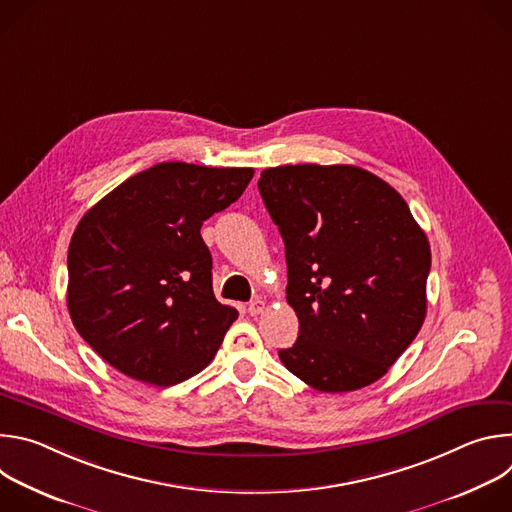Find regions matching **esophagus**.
<instances>
[{"label": "esophagus", "mask_w": 512, "mask_h": 512, "mask_svg": "<svg viewBox=\"0 0 512 512\" xmlns=\"http://www.w3.org/2000/svg\"><path fill=\"white\" fill-rule=\"evenodd\" d=\"M263 310H265V302L263 300H253V302L247 304V314H251V316H257Z\"/></svg>", "instance_id": "esophagus-1"}]
</instances>
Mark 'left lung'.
Here are the masks:
<instances>
[{"label":"left lung","instance_id":"8db88e82","mask_svg":"<svg viewBox=\"0 0 512 512\" xmlns=\"http://www.w3.org/2000/svg\"><path fill=\"white\" fill-rule=\"evenodd\" d=\"M257 186L300 320L296 344L279 350L285 369L322 393L379 381L427 312L431 251L407 202L356 166H277Z\"/></svg>","mask_w":512,"mask_h":512}]
</instances>
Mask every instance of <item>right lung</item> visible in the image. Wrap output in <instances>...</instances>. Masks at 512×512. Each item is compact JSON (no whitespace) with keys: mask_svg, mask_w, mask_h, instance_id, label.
<instances>
[{"mask_svg":"<svg viewBox=\"0 0 512 512\" xmlns=\"http://www.w3.org/2000/svg\"><path fill=\"white\" fill-rule=\"evenodd\" d=\"M253 168L164 162L101 198L68 247L77 332L119 373L156 387L208 367L239 312L214 298L200 227L231 206Z\"/></svg>","mask_w":512,"mask_h":512,"instance_id":"obj_1","label":"right lung"}]
</instances>
